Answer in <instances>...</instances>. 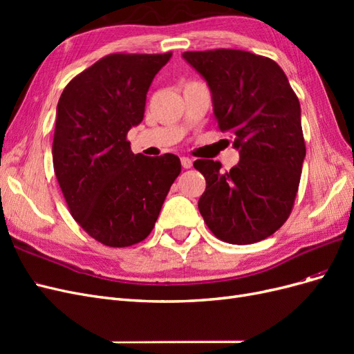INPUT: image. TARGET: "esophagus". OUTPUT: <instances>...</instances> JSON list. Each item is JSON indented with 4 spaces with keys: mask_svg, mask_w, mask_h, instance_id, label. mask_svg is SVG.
<instances>
[{
    "mask_svg": "<svg viewBox=\"0 0 354 354\" xmlns=\"http://www.w3.org/2000/svg\"><path fill=\"white\" fill-rule=\"evenodd\" d=\"M181 165H183V168H192V165H194V160L185 156V158H181Z\"/></svg>",
    "mask_w": 354,
    "mask_h": 354,
    "instance_id": "esophagus-1",
    "label": "esophagus"
}]
</instances>
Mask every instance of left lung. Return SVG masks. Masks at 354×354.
Here are the masks:
<instances>
[{
	"instance_id": "1",
	"label": "left lung",
	"mask_w": 354,
	"mask_h": 354,
	"mask_svg": "<svg viewBox=\"0 0 354 354\" xmlns=\"http://www.w3.org/2000/svg\"><path fill=\"white\" fill-rule=\"evenodd\" d=\"M183 57L207 80L218 128L234 136L241 155L226 173L218 160L194 162L207 180L201 216L224 242H260L288 220L301 178L306 143L297 94L269 57L232 48Z\"/></svg>"
}]
</instances>
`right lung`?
<instances>
[{
  "label": "right lung",
  "instance_id": "right-lung-1",
  "mask_svg": "<svg viewBox=\"0 0 354 354\" xmlns=\"http://www.w3.org/2000/svg\"><path fill=\"white\" fill-rule=\"evenodd\" d=\"M171 56H104L71 80L57 103L53 165L62 194L75 221L112 248L149 236L181 171L178 156L134 155L127 140Z\"/></svg>",
  "mask_w": 354,
  "mask_h": 354
}]
</instances>
